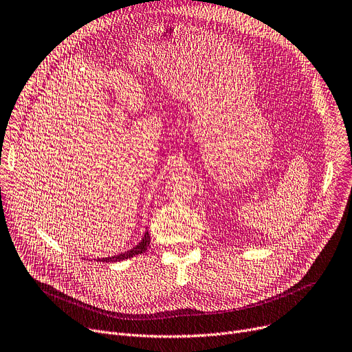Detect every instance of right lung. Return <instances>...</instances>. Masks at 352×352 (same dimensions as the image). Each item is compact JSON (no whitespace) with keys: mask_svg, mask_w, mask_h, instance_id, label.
Masks as SVG:
<instances>
[{"mask_svg":"<svg viewBox=\"0 0 352 352\" xmlns=\"http://www.w3.org/2000/svg\"><path fill=\"white\" fill-rule=\"evenodd\" d=\"M148 245H150V235H148V232H146L143 239H142V242H140L135 248H133L131 250L124 252V253H122V254H117V256H111V257H103V259H99V262H106V263L110 262V263H111V262H120V261L130 259V257H133V256L144 253V252L147 250Z\"/></svg>","mask_w":352,"mask_h":352,"instance_id":"obj_1","label":"right lung"}]
</instances>
